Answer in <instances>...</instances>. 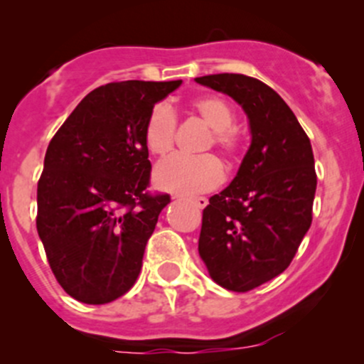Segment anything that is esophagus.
I'll use <instances>...</instances> for the list:
<instances>
[{
    "label": "esophagus",
    "instance_id": "esophagus-1",
    "mask_svg": "<svg viewBox=\"0 0 364 364\" xmlns=\"http://www.w3.org/2000/svg\"><path fill=\"white\" fill-rule=\"evenodd\" d=\"M190 203L196 205L197 209H204L205 205H208V199H205V197H192V199H190Z\"/></svg>",
    "mask_w": 364,
    "mask_h": 364
}]
</instances>
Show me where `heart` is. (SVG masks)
<instances>
[{"mask_svg":"<svg viewBox=\"0 0 364 364\" xmlns=\"http://www.w3.org/2000/svg\"><path fill=\"white\" fill-rule=\"evenodd\" d=\"M192 109L200 119L211 127V135L205 139L203 149L213 146L225 159L236 160L243 149V134L234 124V109L218 95H204L192 102ZM178 130V117L171 105L156 104L146 117L144 144L151 155L167 156L172 151ZM223 165L211 153L197 156L176 155L161 161L155 171V181L160 188L185 196L209 192L223 179Z\"/></svg>","mask_w":364,"mask_h":364,"instance_id":"obj_1","label":"heart"}]
</instances>
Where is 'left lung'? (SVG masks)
<instances>
[{"label":"left lung","mask_w":364,"mask_h":364,"mask_svg":"<svg viewBox=\"0 0 364 364\" xmlns=\"http://www.w3.org/2000/svg\"><path fill=\"white\" fill-rule=\"evenodd\" d=\"M232 97L250 119L237 176L203 211L199 253L227 291L248 292L284 273L311 225L317 188L310 139L284 98L241 73L197 77Z\"/></svg>","instance_id":"1"}]
</instances>
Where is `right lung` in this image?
<instances>
[{
	"label": "right lung",
	"mask_w": 364,
	"mask_h": 364,
	"mask_svg": "<svg viewBox=\"0 0 364 364\" xmlns=\"http://www.w3.org/2000/svg\"><path fill=\"white\" fill-rule=\"evenodd\" d=\"M181 80H123L80 100L50 139L36 190V230L58 284L105 304L134 287L167 193H151L144 123Z\"/></svg>",
	"instance_id": "right-lung-1"
}]
</instances>
